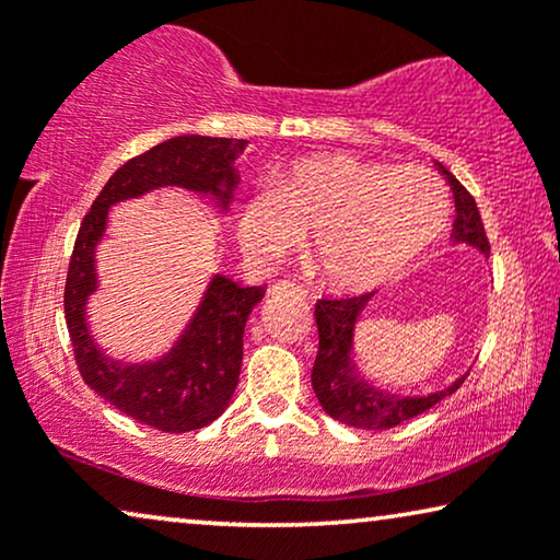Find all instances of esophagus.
Returning a JSON list of instances; mask_svg holds the SVG:
<instances>
[{
    "label": "esophagus",
    "mask_w": 560,
    "mask_h": 560,
    "mask_svg": "<svg viewBox=\"0 0 560 560\" xmlns=\"http://www.w3.org/2000/svg\"><path fill=\"white\" fill-rule=\"evenodd\" d=\"M272 293H278V295L288 293V295H295V298H305V290H303L301 285H295V282H290V280H280V282H275V285H272Z\"/></svg>",
    "instance_id": "34e87169"
}]
</instances>
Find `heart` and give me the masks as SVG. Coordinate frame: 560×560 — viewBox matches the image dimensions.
<instances>
[{"mask_svg": "<svg viewBox=\"0 0 560 560\" xmlns=\"http://www.w3.org/2000/svg\"><path fill=\"white\" fill-rule=\"evenodd\" d=\"M448 188L418 165L372 163L343 152L295 160L242 203L236 234L257 265L301 247L320 280L357 290L389 278L425 249L448 219Z\"/></svg>", "mask_w": 560, "mask_h": 560, "instance_id": "heart-1", "label": "heart"}]
</instances>
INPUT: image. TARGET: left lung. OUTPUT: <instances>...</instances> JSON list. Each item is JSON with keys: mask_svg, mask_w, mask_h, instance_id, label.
Segmentation results:
<instances>
[{"mask_svg": "<svg viewBox=\"0 0 560 560\" xmlns=\"http://www.w3.org/2000/svg\"><path fill=\"white\" fill-rule=\"evenodd\" d=\"M441 173L454 188L456 201V221H454V240L469 242L489 255V240L481 224L477 201L451 175L446 167L439 165ZM372 293L351 295V298H320L316 303V324H318V354L313 364V393H316L320 408L339 423L364 428V431H387L412 420L420 412L431 410L443 397L456 393L464 385V380H456L448 389L425 395V397H395L382 395L362 380L354 377V366L349 362L351 336H354V324L359 311L364 308Z\"/></svg>", "mask_w": 560, "mask_h": 560, "instance_id": "1", "label": "left lung"}]
</instances>
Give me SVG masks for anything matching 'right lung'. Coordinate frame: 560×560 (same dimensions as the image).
Returning a JSON list of instances; mask_svg holds the SVG:
<instances>
[{
	"label": "right lung",
	"mask_w": 560,
	"mask_h": 560,
	"mask_svg": "<svg viewBox=\"0 0 560 560\" xmlns=\"http://www.w3.org/2000/svg\"><path fill=\"white\" fill-rule=\"evenodd\" d=\"M244 144L247 140L188 135L127 160L106 180L75 236L63 293L75 364L96 395L155 431H198L226 410L240 382L244 326L252 308L262 301L265 288H240L217 275L186 334L160 362L121 364L104 357L89 336L86 301L96 290L94 249L104 236L109 206L152 188L180 186L217 196L221 206H226L236 186L232 163Z\"/></svg>",
	"instance_id": "obj_1"
}]
</instances>
